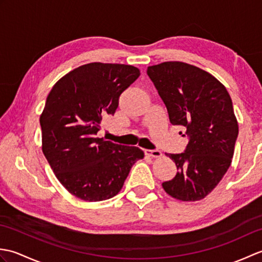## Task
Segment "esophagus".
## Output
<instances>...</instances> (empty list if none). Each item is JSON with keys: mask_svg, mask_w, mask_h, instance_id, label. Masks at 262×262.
<instances>
[{"mask_svg": "<svg viewBox=\"0 0 262 262\" xmlns=\"http://www.w3.org/2000/svg\"><path fill=\"white\" fill-rule=\"evenodd\" d=\"M145 154L147 157L155 158V159L162 157V152L159 151V149H145Z\"/></svg>", "mask_w": 262, "mask_h": 262, "instance_id": "obj_1", "label": "esophagus"}]
</instances>
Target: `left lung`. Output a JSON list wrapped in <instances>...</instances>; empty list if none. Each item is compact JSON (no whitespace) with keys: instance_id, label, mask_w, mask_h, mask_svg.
I'll return each instance as SVG.
<instances>
[{"instance_id":"left-lung-1","label":"left lung","mask_w":262,"mask_h":262,"mask_svg":"<svg viewBox=\"0 0 262 262\" xmlns=\"http://www.w3.org/2000/svg\"><path fill=\"white\" fill-rule=\"evenodd\" d=\"M147 75L168 109L172 125L187 128L186 151L166 154L177 174L162 183L181 202H197L214 190L230 168L238 124L226 88L208 72L183 62L148 66Z\"/></svg>"}]
</instances>
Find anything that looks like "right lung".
Returning a JSON list of instances; mask_svg holds the SVG:
<instances>
[{
	"mask_svg": "<svg viewBox=\"0 0 262 262\" xmlns=\"http://www.w3.org/2000/svg\"><path fill=\"white\" fill-rule=\"evenodd\" d=\"M140 74L132 65L90 63L69 72L49 92L40 115L42 153L73 196L85 202L116 196L133 164L144 158L141 148L97 136Z\"/></svg>",
	"mask_w": 262,
	"mask_h": 262,
	"instance_id": "add662e5",
	"label": "right lung"
}]
</instances>
